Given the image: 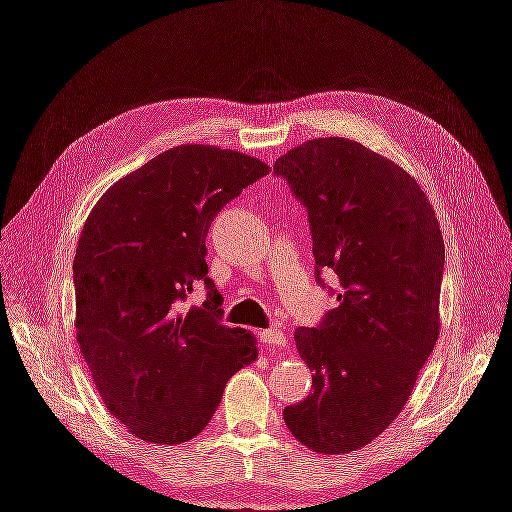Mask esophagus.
I'll return each instance as SVG.
<instances>
[{
	"mask_svg": "<svg viewBox=\"0 0 512 512\" xmlns=\"http://www.w3.org/2000/svg\"><path fill=\"white\" fill-rule=\"evenodd\" d=\"M258 337H260V342L265 344V346H269V348H284L286 346V333L282 331V329H265V331H260L258 333Z\"/></svg>",
	"mask_w": 512,
	"mask_h": 512,
	"instance_id": "obj_1",
	"label": "esophagus"
}]
</instances>
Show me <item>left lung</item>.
I'll use <instances>...</instances> for the list:
<instances>
[{
  "label": "left lung",
  "instance_id": "left-lung-1",
  "mask_svg": "<svg viewBox=\"0 0 512 512\" xmlns=\"http://www.w3.org/2000/svg\"><path fill=\"white\" fill-rule=\"evenodd\" d=\"M307 209L316 280L333 271L339 305L294 342L312 393L286 427L322 455L376 440L404 410L440 335L444 241L429 198L404 168L350 138H314L273 164Z\"/></svg>",
  "mask_w": 512,
  "mask_h": 512
}]
</instances>
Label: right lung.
Wrapping results in <instances>:
<instances>
[{
  "mask_svg": "<svg viewBox=\"0 0 512 512\" xmlns=\"http://www.w3.org/2000/svg\"><path fill=\"white\" fill-rule=\"evenodd\" d=\"M269 166L211 145L168 149L119 179L91 209L74 256L76 342L96 389L132 436L188 442L218 410L256 339L222 322L207 277L215 215ZM198 285L208 299L182 305Z\"/></svg>",
  "mask_w": 512,
  "mask_h": 512,
  "instance_id": "right-lung-1",
  "label": "right lung"
}]
</instances>
